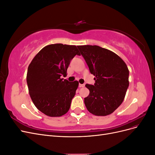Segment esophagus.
Segmentation results:
<instances>
[{
    "mask_svg": "<svg viewBox=\"0 0 155 155\" xmlns=\"http://www.w3.org/2000/svg\"><path fill=\"white\" fill-rule=\"evenodd\" d=\"M85 87V84H79V87L81 88V87Z\"/></svg>",
    "mask_w": 155,
    "mask_h": 155,
    "instance_id": "esophagus-1",
    "label": "esophagus"
}]
</instances>
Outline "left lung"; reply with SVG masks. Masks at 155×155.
Segmentation results:
<instances>
[{
  "instance_id": "obj_1",
  "label": "left lung",
  "mask_w": 155,
  "mask_h": 155,
  "mask_svg": "<svg viewBox=\"0 0 155 155\" xmlns=\"http://www.w3.org/2000/svg\"><path fill=\"white\" fill-rule=\"evenodd\" d=\"M95 78L94 85L87 84L90 93L84 102L96 116L112 113L124 100L129 87V72L124 61L112 51L97 45L78 46Z\"/></svg>"
}]
</instances>
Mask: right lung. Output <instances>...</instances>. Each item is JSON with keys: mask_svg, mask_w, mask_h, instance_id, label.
<instances>
[{"mask_svg": "<svg viewBox=\"0 0 155 155\" xmlns=\"http://www.w3.org/2000/svg\"><path fill=\"white\" fill-rule=\"evenodd\" d=\"M76 46L54 44L41 50L28 68L26 81L35 107L51 117L61 116L68 111L78 87V81L61 78L75 55Z\"/></svg>", "mask_w": 155, "mask_h": 155, "instance_id": "obj_1", "label": "right lung"}]
</instances>
